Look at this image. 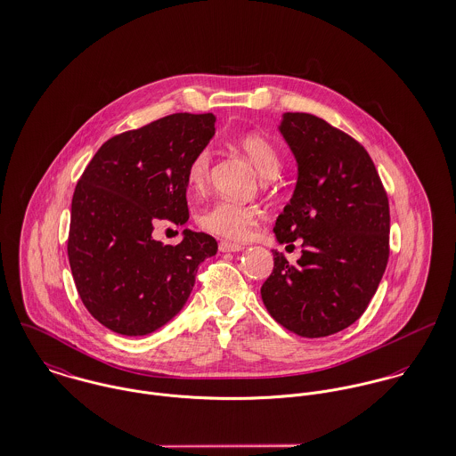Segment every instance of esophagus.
<instances>
[{
    "label": "esophagus",
    "mask_w": 456,
    "mask_h": 456,
    "mask_svg": "<svg viewBox=\"0 0 456 456\" xmlns=\"http://www.w3.org/2000/svg\"><path fill=\"white\" fill-rule=\"evenodd\" d=\"M244 249V244H235V242H219V251L221 253H239Z\"/></svg>",
    "instance_id": "34e87169"
}]
</instances>
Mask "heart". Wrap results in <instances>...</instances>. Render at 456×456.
I'll return each instance as SVG.
<instances>
[{
  "instance_id": "obj_1",
  "label": "heart",
  "mask_w": 456,
  "mask_h": 456,
  "mask_svg": "<svg viewBox=\"0 0 456 456\" xmlns=\"http://www.w3.org/2000/svg\"><path fill=\"white\" fill-rule=\"evenodd\" d=\"M239 149L255 163L266 177H275L281 170L282 159L279 149L260 133H248L237 140ZM210 179V151H198L188 165V186L193 193H201ZM258 223V210L253 205L219 200L210 205L200 217V224L216 235L244 240L249 237Z\"/></svg>"
}]
</instances>
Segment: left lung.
<instances>
[{
    "label": "left lung",
    "instance_id": "obj_1",
    "mask_svg": "<svg viewBox=\"0 0 456 456\" xmlns=\"http://www.w3.org/2000/svg\"><path fill=\"white\" fill-rule=\"evenodd\" d=\"M295 154L298 181L273 232L304 239L291 265L273 253L261 286L270 316L300 337L353 325L374 297L390 256V205L365 147L323 119L286 112L279 126Z\"/></svg>",
    "mask_w": 456,
    "mask_h": 456
}]
</instances>
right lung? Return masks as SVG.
Returning <instances> with one entry per match:
<instances>
[{
    "label": "right lung",
    "instance_id": "1",
    "mask_svg": "<svg viewBox=\"0 0 456 456\" xmlns=\"http://www.w3.org/2000/svg\"><path fill=\"white\" fill-rule=\"evenodd\" d=\"M212 114H172L107 140L71 198L68 260L82 304L109 330L138 337L188 302L198 265L217 253L207 233L177 246L152 239L159 223L184 224L188 165L214 136Z\"/></svg>",
    "mask_w": 456,
    "mask_h": 456
}]
</instances>
